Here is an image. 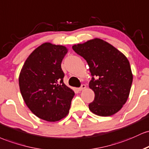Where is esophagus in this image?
<instances>
[{"label": "esophagus", "instance_id": "34e87169", "mask_svg": "<svg viewBox=\"0 0 149 149\" xmlns=\"http://www.w3.org/2000/svg\"><path fill=\"white\" fill-rule=\"evenodd\" d=\"M85 88H86V85L82 84L81 86V87H79V88H78V90H79V91H83V90H84Z\"/></svg>", "mask_w": 149, "mask_h": 149}]
</instances>
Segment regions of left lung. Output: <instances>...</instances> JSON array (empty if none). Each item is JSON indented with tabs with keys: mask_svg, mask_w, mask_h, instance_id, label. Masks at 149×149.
<instances>
[{
	"mask_svg": "<svg viewBox=\"0 0 149 149\" xmlns=\"http://www.w3.org/2000/svg\"><path fill=\"white\" fill-rule=\"evenodd\" d=\"M72 49L86 60L93 77L88 86L95 97L90 111L104 117L118 113L127 100L133 80L127 57L98 38L74 45Z\"/></svg>",
	"mask_w": 149,
	"mask_h": 149,
	"instance_id": "8db88e82",
	"label": "left lung"
}]
</instances>
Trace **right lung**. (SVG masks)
Returning <instances> with one entry per match:
<instances>
[{"mask_svg":"<svg viewBox=\"0 0 149 149\" xmlns=\"http://www.w3.org/2000/svg\"><path fill=\"white\" fill-rule=\"evenodd\" d=\"M68 49L61 45L42 43L23 65L19 85L29 110L40 119L56 122L69 113L72 89L63 82L61 63Z\"/></svg>","mask_w":149,"mask_h":149,"instance_id":"1","label":"right lung"}]
</instances>
